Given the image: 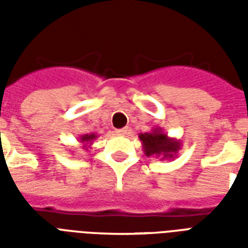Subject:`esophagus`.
Listing matches in <instances>:
<instances>
[{
    "mask_svg": "<svg viewBox=\"0 0 248 248\" xmlns=\"http://www.w3.org/2000/svg\"><path fill=\"white\" fill-rule=\"evenodd\" d=\"M128 131H130V130H128L127 127H124V128H120V130H116V134L117 135H127L128 134Z\"/></svg>",
    "mask_w": 248,
    "mask_h": 248,
    "instance_id": "34e87169",
    "label": "esophagus"
}]
</instances>
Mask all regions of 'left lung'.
Returning a JSON list of instances; mask_svg holds the SVG:
<instances>
[{"mask_svg":"<svg viewBox=\"0 0 248 248\" xmlns=\"http://www.w3.org/2000/svg\"><path fill=\"white\" fill-rule=\"evenodd\" d=\"M139 139L143 145L144 155L147 157L161 158L162 161L175 158L181 149L180 140L170 138L159 127H155L149 132L139 134Z\"/></svg>","mask_w":248,"mask_h":248,"instance_id":"obj_1","label":"left lung"}]
</instances>
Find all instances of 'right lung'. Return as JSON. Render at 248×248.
<instances>
[{"mask_svg":"<svg viewBox=\"0 0 248 248\" xmlns=\"http://www.w3.org/2000/svg\"><path fill=\"white\" fill-rule=\"evenodd\" d=\"M97 135L96 134H93V132H90V134H83V135H81L78 138L79 143H81V145H82V148L85 149V151H89V148L93 145V140L96 139Z\"/></svg>","mask_w":248,"mask_h":248,"instance_id":"right-lung-1","label":"right lung"}]
</instances>
